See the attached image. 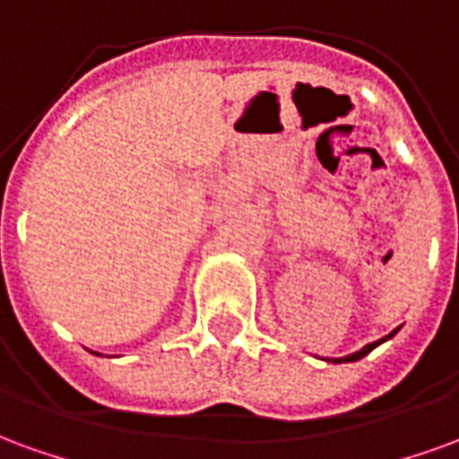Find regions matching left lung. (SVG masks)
Listing matches in <instances>:
<instances>
[{
    "mask_svg": "<svg viewBox=\"0 0 459 459\" xmlns=\"http://www.w3.org/2000/svg\"><path fill=\"white\" fill-rule=\"evenodd\" d=\"M395 332H398V329H395ZM395 332H391V334H388V337L378 339V342H371V344H366L364 349H361V351H354V354L344 356V359H334V364H342V361H359V359H361V356L368 354V351H371V349H376V346L381 344V342H385V339H391V337H394Z\"/></svg>",
    "mask_w": 459,
    "mask_h": 459,
    "instance_id": "left-lung-1",
    "label": "left lung"
}]
</instances>
